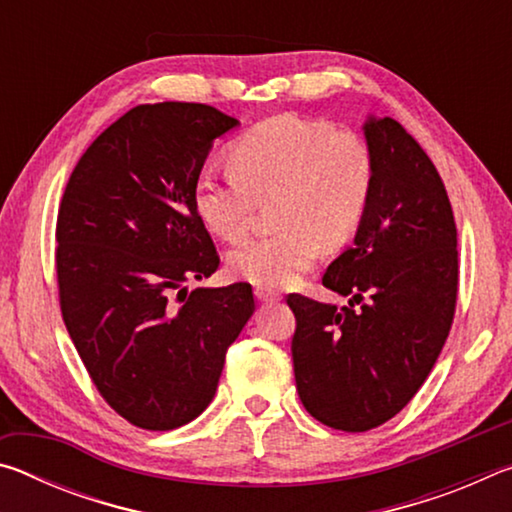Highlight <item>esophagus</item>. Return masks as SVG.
<instances>
[{
  "mask_svg": "<svg viewBox=\"0 0 512 512\" xmlns=\"http://www.w3.org/2000/svg\"><path fill=\"white\" fill-rule=\"evenodd\" d=\"M255 296L262 302H275L282 298V293L277 289H271V287H255Z\"/></svg>",
  "mask_w": 512,
  "mask_h": 512,
  "instance_id": "obj_1",
  "label": "esophagus"
}]
</instances>
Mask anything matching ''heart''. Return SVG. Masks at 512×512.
Returning <instances> with one entry per match:
<instances>
[{"instance_id":"b5f03b06","label":"heart","mask_w":512,"mask_h":512,"mask_svg":"<svg viewBox=\"0 0 512 512\" xmlns=\"http://www.w3.org/2000/svg\"><path fill=\"white\" fill-rule=\"evenodd\" d=\"M232 173L203 169L194 210L223 241L246 237L257 203L275 198L280 230L230 253V271L259 287H282L316 262L320 250L354 237L375 187L368 140L323 119L293 115L255 124L228 151Z\"/></svg>"}]
</instances>
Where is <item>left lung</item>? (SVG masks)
Instances as JSON below:
<instances>
[{"label": "left lung", "mask_w": 512, "mask_h": 512, "mask_svg": "<svg viewBox=\"0 0 512 512\" xmlns=\"http://www.w3.org/2000/svg\"><path fill=\"white\" fill-rule=\"evenodd\" d=\"M375 187L354 246L323 287L348 305L289 293L300 402L318 422L368 431L400 413L436 363L458 298L456 223L447 189L422 146L395 119L370 117Z\"/></svg>", "instance_id": "1"}]
</instances>
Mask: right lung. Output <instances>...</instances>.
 Wrapping results in <instances>:
<instances>
[{"label": "right lung", "instance_id": "obj_1", "mask_svg": "<svg viewBox=\"0 0 512 512\" xmlns=\"http://www.w3.org/2000/svg\"><path fill=\"white\" fill-rule=\"evenodd\" d=\"M237 124L205 103L135 106L81 155L58 207L65 327L103 400L140 429H178L207 409L255 311L248 282L183 287L219 268L194 180Z\"/></svg>", "mask_w": 512, "mask_h": 512}]
</instances>
